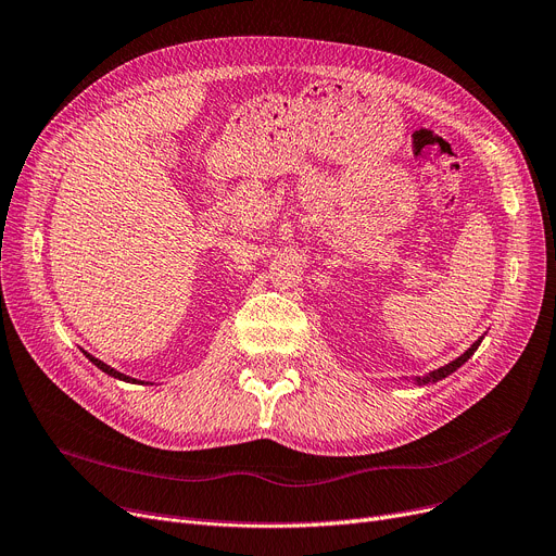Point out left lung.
<instances>
[{
    "label": "left lung",
    "instance_id": "left-lung-1",
    "mask_svg": "<svg viewBox=\"0 0 556 556\" xmlns=\"http://www.w3.org/2000/svg\"><path fill=\"white\" fill-rule=\"evenodd\" d=\"M481 340H483V338H479V340H477L468 351L460 353L456 361L447 363L445 367H438V369H433V371H429V374H425V376H417V379H413V381H415V386H429V383H438V381H442V379H447L450 374H454L460 365H465V363H468V361L472 358V353L479 349Z\"/></svg>",
    "mask_w": 556,
    "mask_h": 556
}]
</instances>
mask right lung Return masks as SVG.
<instances>
[{
  "label": "right lung",
  "mask_w": 556,
  "mask_h": 556,
  "mask_svg": "<svg viewBox=\"0 0 556 556\" xmlns=\"http://www.w3.org/2000/svg\"><path fill=\"white\" fill-rule=\"evenodd\" d=\"M84 355H86V358L88 361H91L98 369H102L104 374H109V376H114V379H121V381H127V383H137V379H131V376H125V374H121L118 369H114V367H109L106 363H102L100 358H96V355H91V353H86L84 351Z\"/></svg>",
  "instance_id": "right-lung-1"
}]
</instances>
